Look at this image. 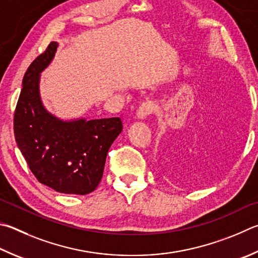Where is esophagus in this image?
I'll return each instance as SVG.
<instances>
[{
	"instance_id": "obj_1",
	"label": "esophagus",
	"mask_w": 258,
	"mask_h": 258,
	"mask_svg": "<svg viewBox=\"0 0 258 258\" xmlns=\"http://www.w3.org/2000/svg\"><path fill=\"white\" fill-rule=\"evenodd\" d=\"M154 110V102L151 100H148V101H144L143 104L139 107L138 109V113L137 116L139 119H144L147 118V117L152 114V111Z\"/></svg>"
}]
</instances>
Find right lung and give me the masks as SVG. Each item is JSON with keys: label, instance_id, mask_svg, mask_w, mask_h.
I'll use <instances>...</instances> for the list:
<instances>
[{"label": "right lung", "instance_id": "obj_1", "mask_svg": "<svg viewBox=\"0 0 258 258\" xmlns=\"http://www.w3.org/2000/svg\"><path fill=\"white\" fill-rule=\"evenodd\" d=\"M57 46L51 41L23 77L13 120L16 142L39 182L58 193L86 195L99 185L107 153L123 124L119 117L64 120L45 108L40 73L53 60Z\"/></svg>", "mask_w": 258, "mask_h": 258}]
</instances>
